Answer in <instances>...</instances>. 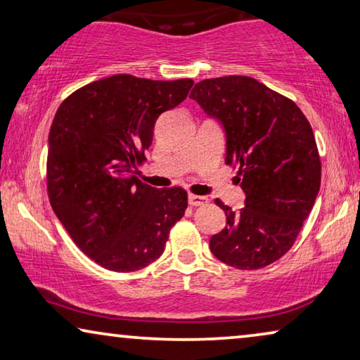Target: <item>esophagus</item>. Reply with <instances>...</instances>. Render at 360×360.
Returning a JSON list of instances; mask_svg holds the SVG:
<instances>
[{"mask_svg": "<svg viewBox=\"0 0 360 360\" xmlns=\"http://www.w3.org/2000/svg\"><path fill=\"white\" fill-rule=\"evenodd\" d=\"M188 202H190V206H206L209 202V199L206 196H198V195H190L188 196Z\"/></svg>", "mask_w": 360, "mask_h": 360, "instance_id": "esophagus-1", "label": "esophagus"}]
</instances>
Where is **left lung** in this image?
<instances>
[{"label": "left lung", "instance_id": "left-lung-1", "mask_svg": "<svg viewBox=\"0 0 360 360\" xmlns=\"http://www.w3.org/2000/svg\"><path fill=\"white\" fill-rule=\"evenodd\" d=\"M190 98L222 124L225 164L238 169L246 195L240 211L215 199L226 225L209 248L235 269L267 267L295 245L319 195L322 164L312 127L290 98L251 77L206 79Z\"/></svg>", "mask_w": 360, "mask_h": 360}]
</instances>
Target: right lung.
Wrapping results in <instances>:
<instances>
[{
	"mask_svg": "<svg viewBox=\"0 0 360 360\" xmlns=\"http://www.w3.org/2000/svg\"><path fill=\"white\" fill-rule=\"evenodd\" d=\"M191 79H101L60 104L48 138L46 181L54 214L96 264L135 272L161 256L184 217V188H153L136 179L154 124L188 96Z\"/></svg>",
	"mask_w": 360,
	"mask_h": 360,
	"instance_id": "add662e5",
	"label": "right lung"
}]
</instances>
